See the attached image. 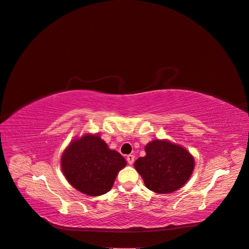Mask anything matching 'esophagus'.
<instances>
[{
    "label": "esophagus",
    "instance_id": "esophagus-1",
    "mask_svg": "<svg viewBox=\"0 0 249 249\" xmlns=\"http://www.w3.org/2000/svg\"><path fill=\"white\" fill-rule=\"evenodd\" d=\"M134 160H135V156L134 155H127L126 156V161H127V163H129L130 165H132L134 163Z\"/></svg>",
    "mask_w": 249,
    "mask_h": 249
}]
</instances>
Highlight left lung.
<instances>
[{
	"mask_svg": "<svg viewBox=\"0 0 249 249\" xmlns=\"http://www.w3.org/2000/svg\"><path fill=\"white\" fill-rule=\"evenodd\" d=\"M144 149L146 155L138 158L134 167L147 189L159 194L172 193L189 180L195 162L185 147L167 139H155Z\"/></svg>",
	"mask_w": 249,
	"mask_h": 249,
	"instance_id": "8db88e82",
	"label": "left lung"
}]
</instances>
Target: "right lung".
Listing matches in <instances>:
<instances>
[{
    "label": "right lung",
    "mask_w": 249,
    "mask_h": 249,
    "mask_svg": "<svg viewBox=\"0 0 249 249\" xmlns=\"http://www.w3.org/2000/svg\"><path fill=\"white\" fill-rule=\"evenodd\" d=\"M125 165L124 158L110 149L99 134L86 133L74 138L61 156V168L67 182L89 196L110 191Z\"/></svg>",
    "instance_id": "obj_1"
}]
</instances>
